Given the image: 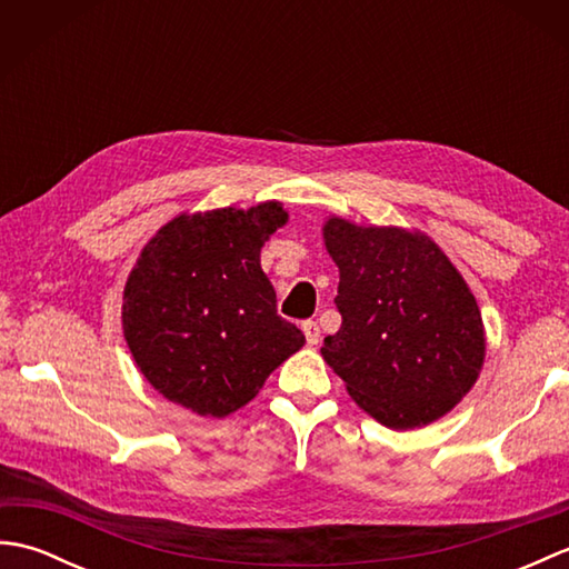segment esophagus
<instances>
[{
    "instance_id": "1",
    "label": "esophagus",
    "mask_w": 569,
    "mask_h": 569,
    "mask_svg": "<svg viewBox=\"0 0 569 569\" xmlns=\"http://www.w3.org/2000/svg\"><path fill=\"white\" fill-rule=\"evenodd\" d=\"M303 335H306V342L308 345H318L320 342V328L316 320H306L303 322Z\"/></svg>"
}]
</instances>
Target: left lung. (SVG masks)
<instances>
[{"label": "left lung", "mask_w": 569, "mask_h": 569, "mask_svg": "<svg viewBox=\"0 0 569 569\" xmlns=\"http://www.w3.org/2000/svg\"><path fill=\"white\" fill-rule=\"evenodd\" d=\"M340 269L342 328L322 357L381 426L410 430L452 410L485 361L477 300L426 234L396 227L325 224Z\"/></svg>", "instance_id": "1"}]
</instances>
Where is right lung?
<instances>
[{
	"instance_id": "obj_1",
	"label": "right lung",
	"mask_w": 569,
	"mask_h": 569,
	"mask_svg": "<svg viewBox=\"0 0 569 569\" xmlns=\"http://www.w3.org/2000/svg\"><path fill=\"white\" fill-rule=\"evenodd\" d=\"M286 217L278 202L180 214L143 247L124 288V337L168 401L224 418L303 347L259 263Z\"/></svg>"
}]
</instances>
